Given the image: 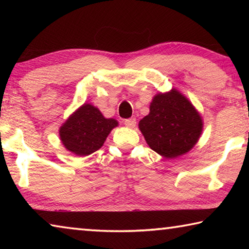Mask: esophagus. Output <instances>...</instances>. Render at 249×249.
Masks as SVG:
<instances>
[{
  "label": "esophagus",
  "mask_w": 249,
  "mask_h": 249,
  "mask_svg": "<svg viewBox=\"0 0 249 249\" xmlns=\"http://www.w3.org/2000/svg\"><path fill=\"white\" fill-rule=\"evenodd\" d=\"M124 124L129 128H134L135 125H136V119H135V117H130V119L125 120Z\"/></svg>",
  "instance_id": "esophagus-1"
}]
</instances>
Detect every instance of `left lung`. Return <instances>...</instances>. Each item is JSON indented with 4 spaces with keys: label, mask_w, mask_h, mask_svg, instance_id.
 I'll return each instance as SVG.
<instances>
[{
    "label": "left lung",
    "mask_w": 249,
    "mask_h": 249,
    "mask_svg": "<svg viewBox=\"0 0 249 249\" xmlns=\"http://www.w3.org/2000/svg\"><path fill=\"white\" fill-rule=\"evenodd\" d=\"M138 126L151 149L172 159L195 147L203 122L190 101L172 89L154 96L149 114L140 121Z\"/></svg>",
    "instance_id": "left-lung-1"
}]
</instances>
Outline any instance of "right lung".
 <instances>
[{"mask_svg": "<svg viewBox=\"0 0 249 249\" xmlns=\"http://www.w3.org/2000/svg\"><path fill=\"white\" fill-rule=\"evenodd\" d=\"M117 125L116 120L105 119L98 107L84 103L62 124L59 135L66 148L81 157L100 149Z\"/></svg>", "mask_w": 249, "mask_h": 249, "instance_id": "right-lung-1", "label": "right lung"}]
</instances>
